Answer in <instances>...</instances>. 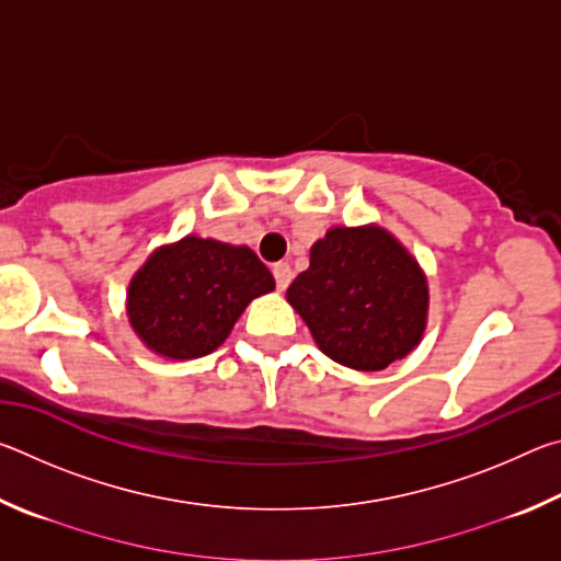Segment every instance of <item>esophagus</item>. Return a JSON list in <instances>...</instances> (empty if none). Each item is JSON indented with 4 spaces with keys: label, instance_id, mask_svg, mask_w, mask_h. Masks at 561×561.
Wrapping results in <instances>:
<instances>
[{
    "label": "esophagus",
    "instance_id": "esophagus-1",
    "mask_svg": "<svg viewBox=\"0 0 561 561\" xmlns=\"http://www.w3.org/2000/svg\"><path fill=\"white\" fill-rule=\"evenodd\" d=\"M272 274H274V282H277V289H279V291H282V289H287V287H289V282H291V277H294V274H291V267H289L287 262H277V264H274V267H272Z\"/></svg>",
    "mask_w": 561,
    "mask_h": 561
}]
</instances>
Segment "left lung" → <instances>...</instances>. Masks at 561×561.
Masks as SVG:
<instances>
[{"instance_id":"1","label":"left lung","mask_w":561,"mask_h":561,"mask_svg":"<svg viewBox=\"0 0 561 561\" xmlns=\"http://www.w3.org/2000/svg\"><path fill=\"white\" fill-rule=\"evenodd\" d=\"M287 299L319 348L356 371H381L413 351L428 314L421 267L381 227L329 230Z\"/></svg>"}]
</instances>
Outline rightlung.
<instances>
[{
  "label": "right lung",
  "instance_id": "right-lung-1",
  "mask_svg": "<svg viewBox=\"0 0 561 561\" xmlns=\"http://www.w3.org/2000/svg\"><path fill=\"white\" fill-rule=\"evenodd\" d=\"M274 289L250 247L185 237L153 252L128 287V319L165 358H201L230 334L247 304Z\"/></svg>",
  "mask_w": 561,
  "mask_h": 561
}]
</instances>
